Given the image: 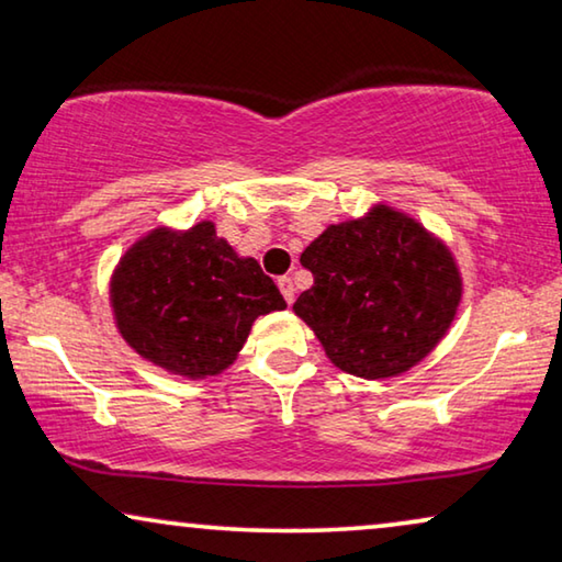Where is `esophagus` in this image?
Here are the masks:
<instances>
[{
	"label": "esophagus",
	"mask_w": 562,
	"mask_h": 562,
	"mask_svg": "<svg viewBox=\"0 0 562 562\" xmlns=\"http://www.w3.org/2000/svg\"><path fill=\"white\" fill-rule=\"evenodd\" d=\"M279 289H281V293H283V299H286V304H293V293H296V289H293L291 276H281V279H279Z\"/></svg>",
	"instance_id": "esophagus-1"
}]
</instances>
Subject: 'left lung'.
Returning <instances> with one entry per match:
<instances>
[{
  "label": "left lung",
  "instance_id": "obj_1",
  "mask_svg": "<svg viewBox=\"0 0 562 562\" xmlns=\"http://www.w3.org/2000/svg\"><path fill=\"white\" fill-rule=\"evenodd\" d=\"M314 286L293 304L336 367L404 374L450 329L462 279L442 240L390 205L326 228L301 254Z\"/></svg>",
  "mask_w": 562,
  "mask_h": 562
}]
</instances>
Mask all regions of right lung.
Here are the masks:
<instances>
[{
	"mask_svg": "<svg viewBox=\"0 0 562 562\" xmlns=\"http://www.w3.org/2000/svg\"><path fill=\"white\" fill-rule=\"evenodd\" d=\"M110 301L123 339L188 379L233 364L256 318L286 308L256 258H240L211 221L137 240L112 273Z\"/></svg>",
	"mask_w": 562,
	"mask_h": 562,
	"instance_id": "add662e5",
	"label": "right lung"
}]
</instances>
